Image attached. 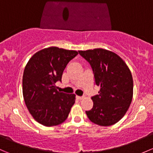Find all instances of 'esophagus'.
I'll list each match as a JSON object with an SVG mask.
<instances>
[{"label":"esophagus","mask_w":153,"mask_h":153,"mask_svg":"<svg viewBox=\"0 0 153 153\" xmlns=\"http://www.w3.org/2000/svg\"><path fill=\"white\" fill-rule=\"evenodd\" d=\"M77 98H78V99L79 100H82L84 98V96H77Z\"/></svg>","instance_id":"1"}]
</instances>
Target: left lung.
<instances>
[{
	"mask_svg": "<svg viewBox=\"0 0 153 153\" xmlns=\"http://www.w3.org/2000/svg\"><path fill=\"white\" fill-rule=\"evenodd\" d=\"M90 64L98 95L92 97L93 107L86 111L92 123L102 126L116 124L127 112L133 96L132 73L124 60L101 48L78 51Z\"/></svg>",
	"mask_w": 153,
	"mask_h": 153,
	"instance_id": "obj_1",
	"label": "left lung"
}]
</instances>
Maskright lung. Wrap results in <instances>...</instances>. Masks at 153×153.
I'll return each mask as SVG.
<instances>
[{
  "label": "right lung",
  "instance_id": "add662e5",
  "mask_svg": "<svg viewBox=\"0 0 153 153\" xmlns=\"http://www.w3.org/2000/svg\"><path fill=\"white\" fill-rule=\"evenodd\" d=\"M78 52L50 47L34 54L23 75V96L29 113L39 124L53 126L66 121L75 101V94L57 90L67 64Z\"/></svg>",
  "mask_w": 153,
  "mask_h": 153
}]
</instances>
